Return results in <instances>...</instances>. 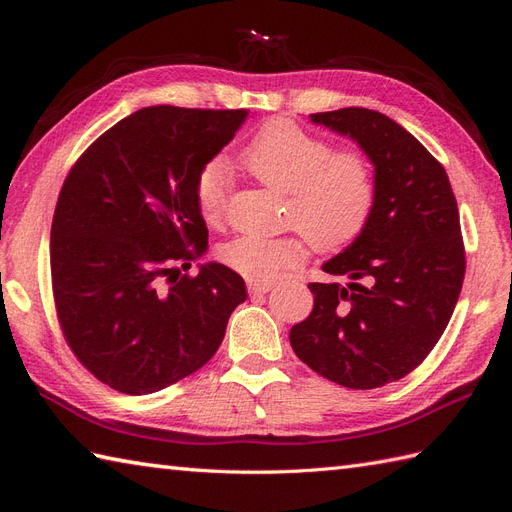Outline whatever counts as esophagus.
<instances>
[{
	"label": "esophagus",
	"instance_id": "esophagus-1",
	"mask_svg": "<svg viewBox=\"0 0 512 512\" xmlns=\"http://www.w3.org/2000/svg\"><path fill=\"white\" fill-rule=\"evenodd\" d=\"M273 286L271 284H260V282H250V292L252 294H265L269 292Z\"/></svg>",
	"mask_w": 512,
	"mask_h": 512
}]
</instances>
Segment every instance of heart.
I'll return each mask as SVG.
<instances>
[{"label":"heart","mask_w":512,"mask_h":512,"mask_svg":"<svg viewBox=\"0 0 512 512\" xmlns=\"http://www.w3.org/2000/svg\"><path fill=\"white\" fill-rule=\"evenodd\" d=\"M241 162L260 183L290 194L288 222L322 252L342 250L359 237L376 203V173L365 151L335 149L288 119L267 123ZM228 181L230 166L222 158L205 164L196 177V205L207 224L222 220ZM307 239L241 235L222 245L220 260L247 280L267 284L303 265Z\"/></svg>","instance_id":"1"}]
</instances>
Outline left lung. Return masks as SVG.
<instances>
[{
  "label": "left lung",
  "instance_id": "8db88e82",
  "mask_svg": "<svg viewBox=\"0 0 512 512\" xmlns=\"http://www.w3.org/2000/svg\"><path fill=\"white\" fill-rule=\"evenodd\" d=\"M309 117L367 153L376 203L361 235L322 265L350 282L309 284L314 309L290 344L327 380L378 389L421 365L453 316L466 275L457 200L442 164L391 117L356 106Z\"/></svg>",
  "mask_w": 512,
  "mask_h": 512
}]
</instances>
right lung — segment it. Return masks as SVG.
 <instances>
[{"label":"right lung","instance_id":"1","mask_svg":"<svg viewBox=\"0 0 512 512\" xmlns=\"http://www.w3.org/2000/svg\"><path fill=\"white\" fill-rule=\"evenodd\" d=\"M247 117L147 106L91 143L68 173L51 226L61 331L91 374L126 395L203 367L247 290L239 273L192 260L207 250L194 183Z\"/></svg>","mask_w":512,"mask_h":512}]
</instances>
